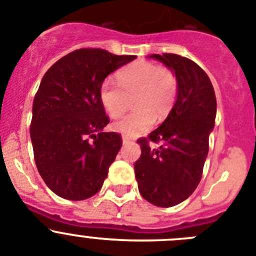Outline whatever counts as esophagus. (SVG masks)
<instances>
[{"mask_svg":"<svg viewBox=\"0 0 256 256\" xmlns=\"http://www.w3.org/2000/svg\"><path fill=\"white\" fill-rule=\"evenodd\" d=\"M122 142L124 144H132L134 142V140L132 139H130V138H128V136H122Z\"/></svg>","mask_w":256,"mask_h":256,"instance_id":"esophagus-1","label":"esophagus"}]
</instances>
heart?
Listing matches in <instances>:
<instances>
[{
  "instance_id": "1",
  "label": "heart",
  "mask_w": 256,
  "mask_h": 256,
  "mask_svg": "<svg viewBox=\"0 0 256 256\" xmlns=\"http://www.w3.org/2000/svg\"><path fill=\"white\" fill-rule=\"evenodd\" d=\"M117 86L111 80L100 84L98 96L108 116L122 114L128 96H134V111L114 122V128L125 136H138L148 131L154 120H163L172 111L178 93V82L172 70L154 62L135 61L117 72Z\"/></svg>"
}]
</instances>
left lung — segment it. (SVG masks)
<instances>
[{"label":"left lung","mask_w":256,"mask_h":256,"mask_svg":"<svg viewBox=\"0 0 256 256\" xmlns=\"http://www.w3.org/2000/svg\"><path fill=\"white\" fill-rule=\"evenodd\" d=\"M174 72L178 93L162 125L138 140L142 156L135 162V177L142 196L160 208L182 202L202 180L214 128L217 100L206 71L194 61L174 54H150ZM160 142L152 150L148 142Z\"/></svg>","instance_id":"1"}]
</instances>
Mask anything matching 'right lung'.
Masks as SVG:
<instances>
[{
  "mask_svg": "<svg viewBox=\"0 0 256 256\" xmlns=\"http://www.w3.org/2000/svg\"><path fill=\"white\" fill-rule=\"evenodd\" d=\"M135 58L82 48L44 74L34 96L30 139L39 174L58 196L84 200L102 188L122 139L103 132L110 118L98 90L110 74Z\"/></svg>",
  "mask_w": 256,
  "mask_h": 256,
  "instance_id": "right-lung-1",
  "label": "right lung"
}]
</instances>
